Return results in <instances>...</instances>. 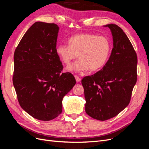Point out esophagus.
Returning a JSON list of instances; mask_svg holds the SVG:
<instances>
[{
    "label": "esophagus",
    "instance_id": "1",
    "mask_svg": "<svg viewBox=\"0 0 149 149\" xmlns=\"http://www.w3.org/2000/svg\"><path fill=\"white\" fill-rule=\"evenodd\" d=\"M74 78H75V79H76V81H77L78 83L80 81H81V78L79 77L78 76H77V75H74Z\"/></svg>",
    "mask_w": 149,
    "mask_h": 149
}]
</instances>
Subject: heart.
<instances>
[{
  "mask_svg": "<svg viewBox=\"0 0 149 149\" xmlns=\"http://www.w3.org/2000/svg\"><path fill=\"white\" fill-rule=\"evenodd\" d=\"M68 45L61 44L56 48L61 61L69 65L79 55L80 60L66 68L68 71L81 72L89 69L97 71L104 66L111 52L109 40L103 36L91 33H80L71 37Z\"/></svg>",
  "mask_w": 149,
  "mask_h": 149,
  "instance_id": "1",
  "label": "heart"
}]
</instances>
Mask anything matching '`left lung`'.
Returning a JSON list of instances; mask_svg holds the SVG:
<instances>
[{
    "label": "left lung",
    "mask_w": 149,
    "mask_h": 149,
    "mask_svg": "<svg viewBox=\"0 0 149 149\" xmlns=\"http://www.w3.org/2000/svg\"><path fill=\"white\" fill-rule=\"evenodd\" d=\"M104 26L112 35L111 56L100 71L81 80L86 112L100 120L114 118L128 106L137 77V54L127 36L117 25Z\"/></svg>",
    "instance_id": "8db88e82"
}]
</instances>
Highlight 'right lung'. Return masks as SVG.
<instances>
[{
    "instance_id": "1",
    "label": "right lung",
    "mask_w": 149,
    "mask_h": 149,
    "mask_svg": "<svg viewBox=\"0 0 149 149\" xmlns=\"http://www.w3.org/2000/svg\"><path fill=\"white\" fill-rule=\"evenodd\" d=\"M59 31L55 24L37 22L26 31L16 48L13 84L21 107L44 121L62 112V101L76 84L70 73H61L56 53Z\"/></svg>"
}]
</instances>
